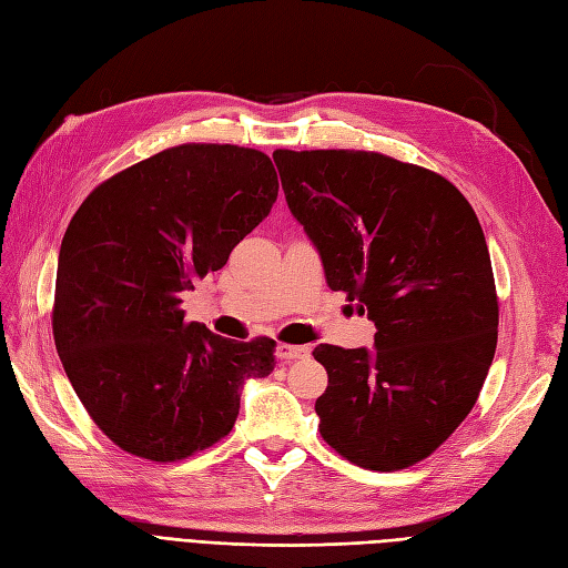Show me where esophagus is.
<instances>
[{"instance_id":"34e87169","label":"esophagus","mask_w":568,"mask_h":568,"mask_svg":"<svg viewBox=\"0 0 568 568\" xmlns=\"http://www.w3.org/2000/svg\"><path fill=\"white\" fill-rule=\"evenodd\" d=\"M277 357L282 362H293V359H305L310 357V349L305 345H288V343H280L277 345Z\"/></svg>"}]
</instances>
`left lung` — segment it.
I'll list each match as a JSON object with an SVG mask.
<instances>
[{"label": "left lung", "mask_w": 568, "mask_h": 568, "mask_svg": "<svg viewBox=\"0 0 568 568\" xmlns=\"http://www.w3.org/2000/svg\"><path fill=\"white\" fill-rule=\"evenodd\" d=\"M286 202L331 291L376 324L374 349L317 345L322 439L366 470L435 454L470 414L498 343L477 213L444 175L366 150H275Z\"/></svg>", "instance_id": "8db88e82"}]
</instances>
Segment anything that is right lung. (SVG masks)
<instances>
[{"instance_id":"1","label":"right lung","mask_w":568,"mask_h":568,"mask_svg":"<svg viewBox=\"0 0 568 568\" xmlns=\"http://www.w3.org/2000/svg\"><path fill=\"white\" fill-rule=\"evenodd\" d=\"M280 192L261 150L183 143L103 181L61 244L58 357L91 420L122 452L175 463L221 442L272 338L227 341L185 322L181 293L221 270Z\"/></svg>"}]
</instances>
